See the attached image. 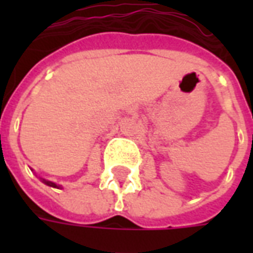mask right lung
<instances>
[{
	"instance_id": "add662e5",
	"label": "right lung",
	"mask_w": 253,
	"mask_h": 253,
	"mask_svg": "<svg viewBox=\"0 0 253 253\" xmlns=\"http://www.w3.org/2000/svg\"><path fill=\"white\" fill-rule=\"evenodd\" d=\"M41 180L44 183V184H47V186L50 187H54V188H61L62 186H59V184H57V183H54V181H50V180H46V179H43V177H41Z\"/></svg>"
}]
</instances>
